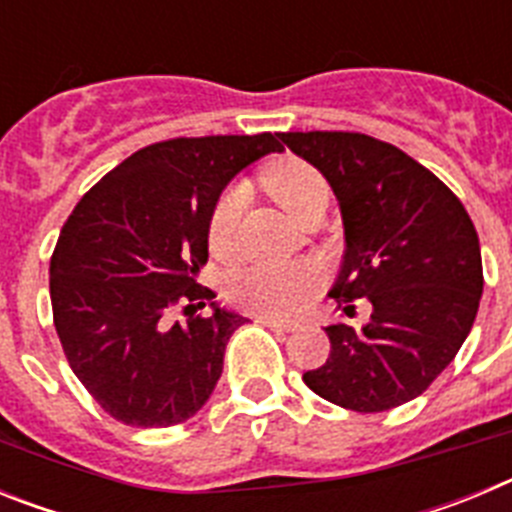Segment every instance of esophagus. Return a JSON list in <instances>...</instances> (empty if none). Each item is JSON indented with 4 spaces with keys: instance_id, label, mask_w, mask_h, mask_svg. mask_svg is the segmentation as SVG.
<instances>
[{
    "instance_id": "34e87169",
    "label": "esophagus",
    "mask_w": 512,
    "mask_h": 512,
    "mask_svg": "<svg viewBox=\"0 0 512 512\" xmlns=\"http://www.w3.org/2000/svg\"><path fill=\"white\" fill-rule=\"evenodd\" d=\"M256 323H264V325H266V328H274V330H284V333H289V330H297V323H295V320L269 318V315H256Z\"/></svg>"
}]
</instances>
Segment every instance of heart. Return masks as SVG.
<instances>
[{
	"mask_svg": "<svg viewBox=\"0 0 512 512\" xmlns=\"http://www.w3.org/2000/svg\"><path fill=\"white\" fill-rule=\"evenodd\" d=\"M266 192L300 220L315 205H325L328 184L318 169L297 156H284L261 174ZM243 192L228 189L220 194L207 220V243L217 259H230L235 251V230L241 220ZM323 269L312 261H295L282 266H248L233 274L228 282V297L238 307L269 318H289L302 310L310 297L323 289Z\"/></svg>",
	"mask_w": 512,
	"mask_h": 512,
	"instance_id": "obj_1",
	"label": "heart"
}]
</instances>
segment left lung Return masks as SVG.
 <instances>
[{
    "mask_svg": "<svg viewBox=\"0 0 512 512\" xmlns=\"http://www.w3.org/2000/svg\"><path fill=\"white\" fill-rule=\"evenodd\" d=\"M287 148L328 179L341 205L346 256L330 297L361 328L328 325L330 356L302 374L323 400L382 413L423 395L454 361L482 297V253L472 217L433 171L364 133H282Z\"/></svg>",
    "mask_w": 512,
    "mask_h": 512,
    "instance_id": "8db88e82",
    "label": "left lung"
}]
</instances>
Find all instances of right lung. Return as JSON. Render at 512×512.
I'll list each match as a JSON object with an SVG mask.
<instances>
[{
    "label": "right lung",
    "mask_w": 512,
    "mask_h": 512,
    "mask_svg": "<svg viewBox=\"0 0 512 512\" xmlns=\"http://www.w3.org/2000/svg\"><path fill=\"white\" fill-rule=\"evenodd\" d=\"M274 151L282 143L271 133L161 140L102 176L63 223L51 256L53 325L79 382L120 423H184L215 390L246 318L197 284L207 220L225 184ZM205 301L213 315L194 316ZM174 306L187 324L170 323Z\"/></svg>",
    "instance_id": "right-lung-1"
}]
</instances>
